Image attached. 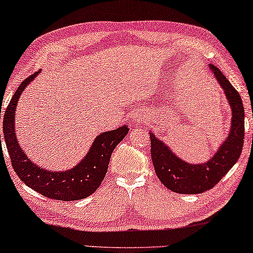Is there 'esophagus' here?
<instances>
[{
    "instance_id": "esophagus-1",
    "label": "esophagus",
    "mask_w": 253,
    "mask_h": 253,
    "mask_svg": "<svg viewBox=\"0 0 253 253\" xmlns=\"http://www.w3.org/2000/svg\"><path fill=\"white\" fill-rule=\"evenodd\" d=\"M132 120L134 121V124H139L140 121H143V120H145V118H143L142 116H140V114H136V116L132 117Z\"/></svg>"
}]
</instances>
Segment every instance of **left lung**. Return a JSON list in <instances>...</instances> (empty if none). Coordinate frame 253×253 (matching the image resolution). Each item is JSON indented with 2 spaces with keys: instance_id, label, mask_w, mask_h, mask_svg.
Segmentation results:
<instances>
[{
  "instance_id": "obj_1",
  "label": "left lung",
  "mask_w": 253,
  "mask_h": 253,
  "mask_svg": "<svg viewBox=\"0 0 253 253\" xmlns=\"http://www.w3.org/2000/svg\"><path fill=\"white\" fill-rule=\"evenodd\" d=\"M209 69L224 91L232 114L228 136L215 154L206 162L189 164L154 133H149L150 155L156 175L165 187L177 194H201L215 187L237 162L244 143V106L241 95L215 65H209Z\"/></svg>"
}]
</instances>
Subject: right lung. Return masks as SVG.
<instances>
[{"label": "right lung", "mask_w": 253, "mask_h": 253, "mask_svg": "<svg viewBox=\"0 0 253 253\" xmlns=\"http://www.w3.org/2000/svg\"><path fill=\"white\" fill-rule=\"evenodd\" d=\"M38 73L25 79L16 89L3 118V135L12 167L21 181L41 195L58 201L83 200L93 194L101 184L106 176L112 152L123 141L129 128L127 125H123L114 130L99 134L92 142L87 154L71 169L49 170L34 164L22 149L16 136L15 116L21 94Z\"/></svg>", "instance_id": "1"}]
</instances>
